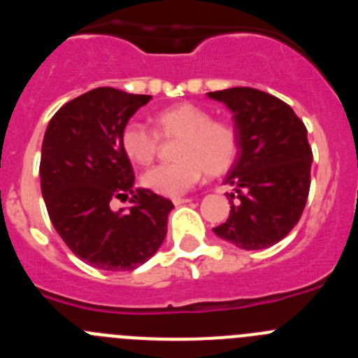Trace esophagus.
<instances>
[{"label":"esophagus","instance_id":"obj_1","mask_svg":"<svg viewBox=\"0 0 358 358\" xmlns=\"http://www.w3.org/2000/svg\"><path fill=\"white\" fill-rule=\"evenodd\" d=\"M189 201H192V199H188V197H173L172 199V202L176 204V206H181V204H185V202H189Z\"/></svg>","mask_w":358,"mask_h":358}]
</instances>
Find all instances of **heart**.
Here are the masks:
<instances>
[{
  "instance_id": "1",
  "label": "heart",
  "mask_w": 358,
  "mask_h": 358,
  "mask_svg": "<svg viewBox=\"0 0 358 358\" xmlns=\"http://www.w3.org/2000/svg\"><path fill=\"white\" fill-rule=\"evenodd\" d=\"M152 127L131 122L122 131V148L134 164H150L159 152V140H177L173 163L148 170L141 182L163 197H179L201 181L202 173L218 177L235 163L238 136L233 123L211 118L195 103H176L152 118Z\"/></svg>"
}]
</instances>
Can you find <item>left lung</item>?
<instances>
[{
	"label": "left lung",
	"instance_id": "8db88e82",
	"mask_svg": "<svg viewBox=\"0 0 358 358\" xmlns=\"http://www.w3.org/2000/svg\"><path fill=\"white\" fill-rule=\"evenodd\" d=\"M235 118L238 154L226 176L229 217L215 235L242 249H264L294 229L310 192L312 148L289 103L252 87L208 93Z\"/></svg>",
	"mask_w": 358,
	"mask_h": 358
}]
</instances>
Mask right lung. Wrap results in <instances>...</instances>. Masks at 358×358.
<instances>
[{
  "label": "right lung",
  "instance_id": "add662e5",
  "mask_svg": "<svg viewBox=\"0 0 358 358\" xmlns=\"http://www.w3.org/2000/svg\"><path fill=\"white\" fill-rule=\"evenodd\" d=\"M115 87H96L57 110L44 132L41 192L55 231L85 264L132 271L159 249L173 204L150 189H136L134 170L122 148V131L150 100ZM129 212H113V198Z\"/></svg>",
  "mask_w": 358,
  "mask_h": 358
}]
</instances>
